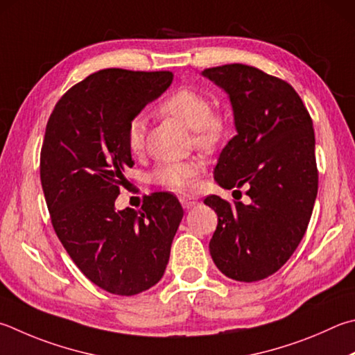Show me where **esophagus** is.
Returning <instances> with one entry per match:
<instances>
[{
    "mask_svg": "<svg viewBox=\"0 0 355 355\" xmlns=\"http://www.w3.org/2000/svg\"><path fill=\"white\" fill-rule=\"evenodd\" d=\"M180 203H182V206L184 209H194L196 206L198 205V202L196 198H192V197H188V196H183V197H180Z\"/></svg>",
    "mask_w": 355,
    "mask_h": 355,
    "instance_id": "esophagus-1",
    "label": "esophagus"
}]
</instances>
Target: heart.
<instances>
[{"label": "heart", "mask_w": 355, "mask_h": 355, "mask_svg": "<svg viewBox=\"0 0 355 355\" xmlns=\"http://www.w3.org/2000/svg\"><path fill=\"white\" fill-rule=\"evenodd\" d=\"M158 112L172 116L192 130L196 144L203 150H212L227 137V119L220 113L212 112L206 96L191 88H180L159 102ZM146 119L135 116L127 127V147L132 153L144 149ZM203 164L200 161H169L157 166L150 173L153 183L171 191L191 188L202 177Z\"/></svg>", "instance_id": "obj_1"}]
</instances>
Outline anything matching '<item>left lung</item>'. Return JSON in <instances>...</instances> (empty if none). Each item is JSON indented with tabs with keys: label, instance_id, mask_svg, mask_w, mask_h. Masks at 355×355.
<instances>
[{
	"label": "left lung",
	"instance_id": "left-lung-1",
	"mask_svg": "<svg viewBox=\"0 0 355 355\" xmlns=\"http://www.w3.org/2000/svg\"><path fill=\"white\" fill-rule=\"evenodd\" d=\"M202 76L228 94L237 132L214 178L223 189L247 186L250 197L248 205L205 198L218 217L209 253L228 278L259 281L288 261L311 220L318 191L312 119L292 85L257 68L233 63Z\"/></svg>",
	"mask_w": 355,
	"mask_h": 355
}]
</instances>
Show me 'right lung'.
Segmentation results:
<instances>
[{
	"label": "right lung",
	"mask_w": 355,
	"mask_h": 355,
	"mask_svg": "<svg viewBox=\"0 0 355 355\" xmlns=\"http://www.w3.org/2000/svg\"><path fill=\"white\" fill-rule=\"evenodd\" d=\"M172 80L169 71L101 69L62 96L44 132L40 178L55 234L80 272L114 295H138L163 278L183 218L169 192L149 196L139 211L114 208L135 164L128 122Z\"/></svg>",
	"instance_id": "1"
}]
</instances>
